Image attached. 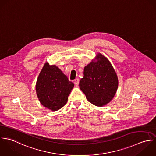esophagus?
I'll list each match as a JSON object with an SVG mask.
<instances>
[{
    "label": "esophagus",
    "instance_id": "obj_1",
    "mask_svg": "<svg viewBox=\"0 0 156 156\" xmlns=\"http://www.w3.org/2000/svg\"><path fill=\"white\" fill-rule=\"evenodd\" d=\"M79 81H80L79 79H78V78H76V79L74 80L73 83H74V84H75V86H78V84H79Z\"/></svg>",
    "mask_w": 156,
    "mask_h": 156
}]
</instances>
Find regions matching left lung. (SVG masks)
Masks as SVG:
<instances>
[{"label": "left lung", "mask_w": 156, "mask_h": 156, "mask_svg": "<svg viewBox=\"0 0 156 156\" xmlns=\"http://www.w3.org/2000/svg\"><path fill=\"white\" fill-rule=\"evenodd\" d=\"M96 58L97 62H92L84 67V77L79 86L90 102L102 107L114 97L118 80L113 67L105 57L99 54Z\"/></svg>", "instance_id": "1"}]
</instances>
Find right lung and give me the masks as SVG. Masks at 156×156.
<instances>
[{"instance_id":"add662e5","label":"right lung","mask_w":156,"mask_h":156,"mask_svg":"<svg viewBox=\"0 0 156 156\" xmlns=\"http://www.w3.org/2000/svg\"><path fill=\"white\" fill-rule=\"evenodd\" d=\"M74 84L56 66L46 62L36 83V92L41 104L53 111L66 104Z\"/></svg>"}]
</instances>
